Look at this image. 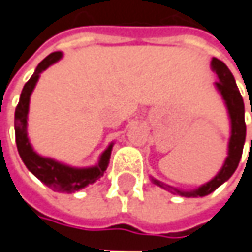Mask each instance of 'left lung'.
Masks as SVG:
<instances>
[{
  "label": "left lung",
  "mask_w": 252,
  "mask_h": 252,
  "mask_svg": "<svg viewBox=\"0 0 252 252\" xmlns=\"http://www.w3.org/2000/svg\"><path fill=\"white\" fill-rule=\"evenodd\" d=\"M211 66H212V70L217 72L219 80L215 82V85H217V89L220 92V95H222V98L225 101V105L228 108V114H229V120H231V138H229V143H228V157H226L222 169L219 170V173L212 180H209L208 183L202 185L200 188H197L194 190H179V189H174L172 186H167L163 182L151 177V182L154 185H157V186H160L163 189H167L172 193L185 196V197L206 196V194L212 193L214 190H217L222 183H225L237 170V167L240 164L241 156H242L244 143H245V131H247L245 118H244L245 109H244V101H242V96H241L240 91H238V86L235 83L234 75L231 73L228 66L217 58L212 59Z\"/></svg>",
  "instance_id": "8db88e82"
}]
</instances>
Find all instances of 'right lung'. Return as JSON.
I'll list each match as a JSON object with an SVG mask.
<instances>
[{
    "label": "right lung",
    "mask_w": 252,
    "mask_h": 252,
    "mask_svg": "<svg viewBox=\"0 0 252 252\" xmlns=\"http://www.w3.org/2000/svg\"><path fill=\"white\" fill-rule=\"evenodd\" d=\"M62 58L60 52L50 53L46 59H43L38 66L35 67L33 76L24 85L20 102L15 108V118H14V128H15V143L18 154L21 160L24 161L26 167L34 174L38 180H41L46 186L56 192H66L73 193L80 189L86 188L91 183H95L99 177H102L103 172L106 170L109 164V157L112 151V144L108 146V149L101 154V158L96 166L94 167H70L63 163H59L53 158L41 157L35 153L27 137V114H29V103L30 96L34 89L35 83L40 78V73L46 70L50 64L56 63Z\"/></svg>",
    "instance_id": "add662e5"
}]
</instances>
